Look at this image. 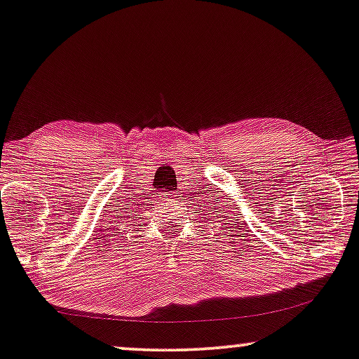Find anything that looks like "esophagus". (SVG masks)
I'll list each match as a JSON object with an SVG mask.
<instances>
[{"instance_id": "34e87169", "label": "esophagus", "mask_w": 359, "mask_h": 359, "mask_svg": "<svg viewBox=\"0 0 359 359\" xmlns=\"http://www.w3.org/2000/svg\"><path fill=\"white\" fill-rule=\"evenodd\" d=\"M163 200L165 203H170V205H177V195H174V194H164Z\"/></svg>"}]
</instances>
